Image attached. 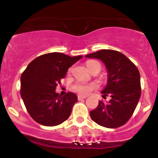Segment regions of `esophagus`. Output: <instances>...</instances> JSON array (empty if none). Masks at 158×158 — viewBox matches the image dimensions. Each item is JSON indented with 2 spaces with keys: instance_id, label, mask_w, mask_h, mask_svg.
<instances>
[{
  "instance_id": "esophagus-1",
  "label": "esophagus",
  "mask_w": 158,
  "mask_h": 158,
  "mask_svg": "<svg viewBox=\"0 0 158 158\" xmlns=\"http://www.w3.org/2000/svg\"><path fill=\"white\" fill-rule=\"evenodd\" d=\"M77 98H78V100H81V99H85V98H87V96H85V95H78Z\"/></svg>"
}]
</instances>
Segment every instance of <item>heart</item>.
Instances as JSON below:
<instances>
[{
    "label": "heart",
    "mask_w": 158,
    "mask_h": 158,
    "mask_svg": "<svg viewBox=\"0 0 158 158\" xmlns=\"http://www.w3.org/2000/svg\"><path fill=\"white\" fill-rule=\"evenodd\" d=\"M94 63H99V62H96V61H93V60L92 61H88L86 62V65H87L88 69ZM95 88H96V85L94 83L86 84L82 83V82H78V83L75 84L74 85H73V89H74L75 91L78 92V93H85V94L89 93V92H91Z\"/></svg>",
    "instance_id": "heart-1"
}]
</instances>
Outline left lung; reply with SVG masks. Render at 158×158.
<instances>
[{"label": "left lung", "mask_w": 158, "mask_h": 158, "mask_svg": "<svg viewBox=\"0 0 158 158\" xmlns=\"http://www.w3.org/2000/svg\"><path fill=\"white\" fill-rule=\"evenodd\" d=\"M104 64L107 73L104 96L109 101H99L90 117L97 124L107 128H116L126 123L135 111L141 96L140 73L135 64L123 54L113 50H101L85 55Z\"/></svg>", "instance_id": "8db88e82"}]
</instances>
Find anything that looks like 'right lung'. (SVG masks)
Segmentation results:
<instances>
[{
  "label": "right lung",
  "instance_id": "1",
  "mask_svg": "<svg viewBox=\"0 0 158 158\" xmlns=\"http://www.w3.org/2000/svg\"><path fill=\"white\" fill-rule=\"evenodd\" d=\"M82 57L48 53L35 58L23 71L20 95L28 113L38 123L54 127L69 118L77 96L73 93L59 96L55 89L68 69Z\"/></svg>",
  "mask_w": 158,
  "mask_h": 158
}]
</instances>
